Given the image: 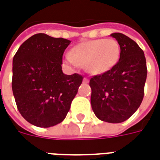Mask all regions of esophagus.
Returning <instances> with one entry per match:
<instances>
[{
    "label": "esophagus",
    "instance_id": "1",
    "mask_svg": "<svg viewBox=\"0 0 160 160\" xmlns=\"http://www.w3.org/2000/svg\"><path fill=\"white\" fill-rule=\"evenodd\" d=\"M82 81H83V82H86V83H87V82H88L89 80H88V78H83V80H82Z\"/></svg>",
    "mask_w": 160,
    "mask_h": 160
}]
</instances>
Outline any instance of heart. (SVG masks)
Wrapping results in <instances>:
<instances>
[{
	"label": "heart",
	"mask_w": 160,
	"mask_h": 160,
	"mask_svg": "<svg viewBox=\"0 0 160 160\" xmlns=\"http://www.w3.org/2000/svg\"><path fill=\"white\" fill-rule=\"evenodd\" d=\"M120 55L121 48L115 39H95L76 45L71 53L65 55V59L73 68L84 65L88 73L101 75L117 65Z\"/></svg>",
	"instance_id": "b5f03b06"
}]
</instances>
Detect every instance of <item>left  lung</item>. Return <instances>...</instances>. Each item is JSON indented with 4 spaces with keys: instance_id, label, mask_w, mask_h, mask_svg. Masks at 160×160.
Listing matches in <instances>:
<instances>
[{
    "instance_id": "left-lung-1",
    "label": "left lung",
    "mask_w": 160,
    "mask_h": 160,
    "mask_svg": "<svg viewBox=\"0 0 160 160\" xmlns=\"http://www.w3.org/2000/svg\"><path fill=\"white\" fill-rule=\"evenodd\" d=\"M121 48L118 62L109 72L89 82L95 116L107 123H122L139 108L144 96L147 64L138 44L122 33L111 34Z\"/></svg>"
}]
</instances>
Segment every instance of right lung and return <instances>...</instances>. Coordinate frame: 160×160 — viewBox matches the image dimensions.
Here are the masks:
<instances>
[{
  "mask_svg": "<svg viewBox=\"0 0 160 160\" xmlns=\"http://www.w3.org/2000/svg\"><path fill=\"white\" fill-rule=\"evenodd\" d=\"M71 41L36 34L12 59V88L18 112L29 123L48 128L61 123L82 82L62 72V57Z\"/></svg>",
  "mask_w": 160,
  "mask_h": 160,
  "instance_id": "right-lung-1",
  "label": "right lung"
}]
</instances>
